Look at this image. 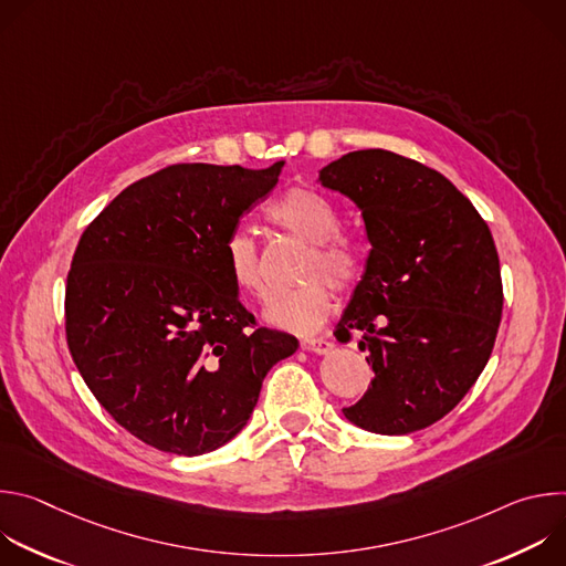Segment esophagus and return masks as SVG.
Returning a JSON list of instances; mask_svg holds the SVG:
<instances>
[{
    "instance_id": "obj_1",
    "label": "esophagus",
    "mask_w": 566,
    "mask_h": 566,
    "mask_svg": "<svg viewBox=\"0 0 566 566\" xmlns=\"http://www.w3.org/2000/svg\"><path fill=\"white\" fill-rule=\"evenodd\" d=\"M300 347H302L304 352L319 354V356H327V354H332V349H334V345H332L329 340H325V338H302V340H300Z\"/></svg>"
}]
</instances>
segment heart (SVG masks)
Listing matches in <instances>:
<instances>
[{
	"mask_svg": "<svg viewBox=\"0 0 566 566\" xmlns=\"http://www.w3.org/2000/svg\"><path fill=\"white\" fill-rule=\"evenodd\" d=\"M269 219L311 247L304 264V280H313L291 293L275 295L264 317L271 327L308 334L317 329L334 311L336 297L329 283L319 281L327 276L334 286L349 289L360 275V258L349 241L340 239V219L336 208L308 188H293L282 195L269 210ZM223 266L241 293L264 297L266 284L262 275L258 244L249 230H232L223 241Z\"/></svg>",
	"mask_w": 566,
	"mask_h": 566,
	"instance_id": "obj_1",
	"label": "heart"
}]
</instances>
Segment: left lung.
I'll use <instances>...</instances> for the list:
<instances>
[{
	"label": "left lung",
	"instance_id": "1",
	"mask_svg": "<svg viewBox=\"0 0 566 566\" xmlns=\"http://www.w3.org/2000/svg\"><path fill=\"white\" fill-rule=\"evenodd\" d=\"M360 210L369 258L336 338L360 332L374 378L343 415L376 434L443 419L486 367L502 319L493 234L437 170L387 149H358L317 175Z\"/></svg>",
	"mask_w": 566,
	"mask_h": 566
}]
</instances>
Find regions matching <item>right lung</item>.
Segmentation results:
<instances>
[{
    "label": "right lung",
    "instance_id": "1",
    "mask_svg": "<svg viewBox=\"0 0 566 566\" xmlns=\"http://www.w3.org/2000/svg\"><path fill=\"white\" fill-rule=\"evenodd\" d=\"M170 166L125 188L83 232L66 277V343L101 406L164 452H212L247 428L269 369L297 349L251 329L223 241L282 175Z\"/></svg>",
    "mask_w": 566,
    "mask_h": 566
}]
</instances>
